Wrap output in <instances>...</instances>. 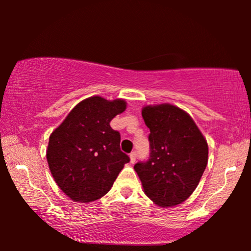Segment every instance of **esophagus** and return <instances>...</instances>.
<instances>
[{
	"mask_svg": "<svg viewBox=\"0 0 251 251\" xmlns=\"http://www.w3.org/2000/svg\"><path fill=\"white\" fill-rule=\"evenodd\" d=\"M130 162L131 163H133L136 161V153L135 152H132V153H130Z\"/></svg>",
	"mask_w": 251,
	"mask_h": 251,
	"instance_id": "34e87169",
	"label": "esophagus"
}]
</instances>
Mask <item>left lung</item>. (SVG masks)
Segmentation results:
<instances>
[{"instance_id":"1","label":"left lung","mask_w":251,"mask_h":251,"mask_svg":"<svg viewBox=\"0 0 251 251\" xmlns=\"http://www.w3.org/2000/svg\"><path fill=\"white\" fill-rule=\"evenodd\" d=\"M150 157L135 164L144 192L159 207H175L193 193L208 163V144L193 119L177 106H145Z\"/></svg>"}]
</instances>
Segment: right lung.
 <instances>
[{"instance_id":"obj_1","label":"right lung","mask_w":251,"mask_h":251,"mask_svg":"<svg viewBox=\"0 0 251 251\" xmlns=\"http://www.w3.org/2000/svg\"><path fill=\"white\" fill-rule=\"evenodd\" d=\"M123 99L94 96L75 106L50 135L47 160L54 181L71 200H98L113 186L130 159L109 122L126 111Z\"/></svg>"}]
</instances>
